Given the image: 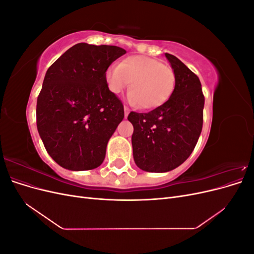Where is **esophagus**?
<instances>
[{"label": "esophagus", "mask_w": 254, "mask_h": 254, "mask_svg": "<svg viewBox=\"0 0 254 254\" xmlns=\"http://www.w3.org/2000/svg\"><path fill=\"white\" fill-rule=\"evenodd\" d=\"M124 111H125V119L128 117V114H129V112H130V109L128 108V107H124Z\"/></svg>", "instance_id": "1"}]
</instances>
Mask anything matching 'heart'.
Wrapping results in <instances>:
<instances>
[{"label":"heart","mask_w":254,"mask_h":254,"mask_svg":"<svg viewBox=\"0 0 254 254\" xmlns=\"http://www.w3.org/2000/svg\"><path fill=\"white\" fill-rule=\"evenodd\" d=\"M106 80L114 94L121 93L131 82L129 102L143 109H155L172 95L176 76L171 65L155 58L130 56L107 68Z\"/></svg>","instance_id":"b5f03b06"}]
</instances>
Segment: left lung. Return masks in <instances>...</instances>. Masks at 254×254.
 <instances>
[{
	"label": "left lung",
	"instance_id": "1",
	"mask_svg": "<svg viewBox=\"0 0 254 254\" xmlns=\"http://www.w3.org/2000/svg\"><path fill=\"white\" fill-rule=\"evenodd\" d=\"M176 76L171 97L148 113L130 112L133 159L141 170L170 172L194 150L202 130L204 96L198 76L182 61L165 54Z\"/></svg>",
	"mask_w": 254,
	"mask_h": 254
}]
</instances>
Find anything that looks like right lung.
I'll return each mask as SVG.
<instances>
[{"label": "right lung", "mask_w": 254, "mask_h": 254, "mask_svg": "<svg viewBox=\"0 0 254 254\" xmlns=\"http://www.w3.org/2000/svg\"><path fill=\"white\" fill-rule=\"evenodd\" d=\"M126 51L77 43L47 71L37 99V128L52 159L66 170L98 167L124 106L109 90L106 71Z\"/></svg>", "instance_id": "right-lung-1"}]
</instances>
